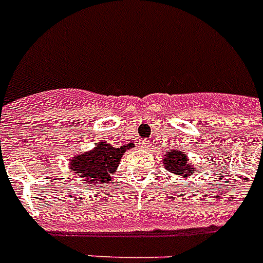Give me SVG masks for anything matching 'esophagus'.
<instances>
[{
  "label": "esophagus",
  "mask_w": 263,
  "mask_h": 263,
  "mask_svg": "<svg viewBox=\"0 0 263 263\" xmlns=\"http://www.w3.org/2000/svg\"><path fill=\"white\" fill-rule=\"evenodd\" d=\"M150 146H151V142L150 140H147V139H144V140L140 142V147H143V148H148Z\"/></svg>",
  "instance_id": "34e87169"
}]
</instances>
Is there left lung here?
<instances>
[{
  "instance_id": "1",
  "label": "left lung",
  "mask_w": 263,
  "mask_h": 263,
  "mask_svg": "<svg viewBox=\"0 0 263 263\" xmlns=\"http://www.w3.org/2000/svg\"><path fill=\"white\" fill-rule=\"evenodd\" d=\"M163 166L168 172L176 176L191 177L194 176V167L187 162V157L182 151L170 150L163 158Z\"/></svg>"
}]
</instances>
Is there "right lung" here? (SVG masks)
<instances>
[{"instance_id":"obj_1","label":"right lung","mask_w":263,"mask_h":263,"mask_svg":"<svg viewBox=\"0 0 263 263\" xmlns=\"http://www.w3.org/2000/svg\"><path fill=\"white\" fill-rule=\"evenodd\" d=\"M135 147L134 143L121 147H113L112 144L98 142L93 150L82 153L81 155L72 157L70 167L76 174L77 180L83 181L87 185H100L106 183L115 176L121 157L128 148Z\"/></svg>"}]
</instances>
